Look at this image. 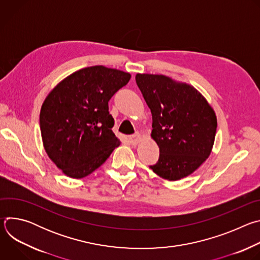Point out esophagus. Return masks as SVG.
<instances>
[{
	"label": "esophagus",
	"instance_id": "obj_1",
	"mask_svg": "<svg viewBox=\"0 0 260 260\" xmlns=\"http://www.w3.org/2000/svg\"><path fill=\"white\" fill-rule=\"evenodd\" d=\"M129 141L133 145H138L141 141V135L140 134H135L129 137Z\"/></svg>",
	"mask_w": 260,
	"mask_h": 260
}]
</instances>
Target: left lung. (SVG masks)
Instances as JSON below:
<instances>
[{
    "mask_svg": "<svg viewBox=\"0 0 260 260\" xmlns=\"http://www.w3.org/2000/svg\"><path fill=\"white\" fill-rule=\"evenodd\" d=\"M136 82L151 110V138L159 147L150 169L162 179L191 175L210 156L217 117L207 99L192 85L158 74H137Z\"/></svg>",
    "mask_w": 260,
    "mask_h": 260,
    "instance_id": "8db88e82",
    "label": "left lung"
}]
</instances>
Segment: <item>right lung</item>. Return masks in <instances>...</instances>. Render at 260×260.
I'll use <instances>...</instances> for the list:
<instances>
[{"mask_svg":"<svg viewBox=\"0 0 260 260\" xmlns=\"http://www.w3.org/2000/svg\"><path fill=\"white\" fill-rule=\"evenodd\" d=\"M131 74L104 66L72 73L48 93L40 128L48 157L62 173L81 179L100 168L121 142L112 132L108 102Z\"/></svg>","mask_w":260,"mask_h":260,"instance_id":"obj_1","label":"right lung"}]
</instances>
